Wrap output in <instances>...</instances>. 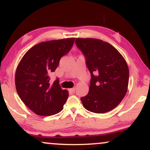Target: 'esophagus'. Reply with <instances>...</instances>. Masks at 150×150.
Instances as JSON below:
<instances>
[{
	"label": "esophagus",
	"mask_w": 150,
	"mask_h": 150,
	"mask_svg": "<svg viewBox=\"0 0 150 150\" xmlns=\"http://www.w3.org/2000/svg\"><path fill=\"white\" fill-rule=\"evenodd\" d=\"M69 90L70 91V92H75V87H73V88L70 89Z\"/></svg>",
	"instance_id": "esophagus-1"
}]
</instances>
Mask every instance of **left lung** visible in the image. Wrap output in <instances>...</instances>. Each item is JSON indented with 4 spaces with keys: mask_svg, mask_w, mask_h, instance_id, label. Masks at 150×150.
<instances>
[{
    "mask_svg": "<svg viewBox=\"0 0 150 150\" xmlns=\"http://www.w3.org/2000/svg\"><path fill=\"white\" fill-rule=\"evenodd\" d=\"M91 75L89 92L81 97L84 107L103 113L116 108L125 97L129 80L128 65L112 45L96 39H76Z\"/></svg>",
    "mask_w": 150,
    "mask_h": 150,
    "instance_id": "left-lung-1",
    "label": "left lung"
}]
</instances>
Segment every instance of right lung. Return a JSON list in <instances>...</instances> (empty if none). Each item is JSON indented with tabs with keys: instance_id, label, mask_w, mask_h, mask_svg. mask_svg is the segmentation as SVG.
I'll use <instances>...</instances> for the list:
<instances>
[{
	"instance_id": "right-lung-1",
	"label": "right lung",
	"mask_w": 150,
	"mask_h": 150,
	"mask_svg": "<svg viewBox=\"0 0 150 150\" xmlns=\"http://www.w3.org/2000/svg\"><path fill=\"white\" fill-rule=\"evenodd\" d=\"M75 38L42 42L25 53L17 68L15 87L21 100L39 116H52L62 111L68 92L62 89L59 79L53 84L50 74L56 70L62 56L73 47Z\"/></svg>"
}]
</instances>
